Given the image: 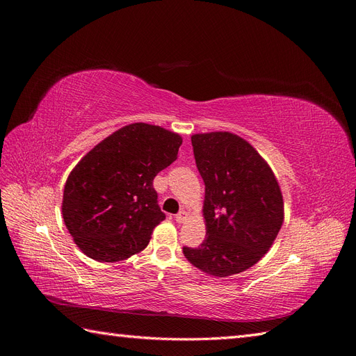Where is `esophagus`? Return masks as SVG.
<instances>
[{
	"mask_svg": "<svg viewBox=\"0 0 356 356\" xmlns=\"http://www.w3.org/2000/svg\"><path fill=\"white\" fill-rule=\"evenodd\" d=\"M187 218H188V213H187L186 211H181V212H178V213L175 215L177 222H184Z\"/></svg>",
	"mask_w": 356,
	"mask_h": 356,
	"instance_id": "1",
	"label": "esophagus"
}]
</instances>
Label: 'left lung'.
<instances>
[{
  "label": "left lung",
  "instance_id": "8db88e82",
  "mask_svg": "<svg viewBox=\"0 0 356 356\" xmlns=\"http://www.w3.org/2000/svg\"><path fill=\"white\" fill-rule=\"evenodd\" d=\"M204 182L207 238L182 248L187 260L211 276L245 272L270 250L284 222V197L272 168L239 135H191Z\"/></svg>",
  "mask_w": 356,
  "mask_h": 356
}]
</instances>
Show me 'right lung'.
Returning a JSON list of instances; mask_svg holds the SVG:
<instances>
[{"instance_id": "right-lung-1", "label": "right lung", "mask_w": 356, "mask_h": 356, "mask_svg": "<svg viewBox=\"0 0 356 356\" xmlns=\"http://www.w3.org/2000/svg\"><path fill=\"white\" fill-rule=\"evenodd\" d=\"M181 135L132 123L95 145L71 170L62 217L80 250L93 260L115 263L141 252L165 213L153 179L178 157Z\"/></svg>"}]
</instances>
